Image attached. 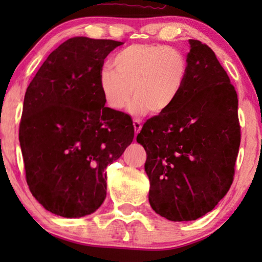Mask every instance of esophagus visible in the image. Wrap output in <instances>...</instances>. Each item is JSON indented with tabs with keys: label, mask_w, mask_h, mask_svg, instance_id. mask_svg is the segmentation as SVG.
Returning <instances> with one entry per match:
<instances>
[{
	"label": "esophagus",
	"mask_w": 262,
	"mask_h": 262,
	"mask_svg": "<svg viewBox=\"0 0 262 262\" xmlns=\"http://www.w3.org/2000/svg\"><path fill=\"white\" fill-rule=\"evenodd\" d=\"M133 126H134V129H135V134H139L140 130L142 129V125L139 120H134L133 122Z\"/></svg>",
	"instance_id": "34e87169"
}]
</instances>
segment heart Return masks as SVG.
<instances>
[{
	"label": "heart",
	"mask_w": 262,
	"mask_h": 262,
	"mask_svg": "<svg viewBox=\"0 0 262 262\" xmlns=\"http://www.w3.org/2000/svg\"><path fill=\"white\" fill-rule=\"evenodd\" d=\"M113 69L99 73V89L106 105L125 110L133 97L130 113H165L183 90L187 62L179 51L159 43H134L114 56Z\"/></svg>",
	"instance_id": "1"
}]
</instances>
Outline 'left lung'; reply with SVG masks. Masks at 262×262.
I'll return each instance as SVG.
<instances>
[{
  "instance_id": "obj_1",
  "label": "left lung",
  "mask_w": 262,
  "mask_h": 262,
  "mask_svg": "<svg viewBox=\"0 0 262 262\" xmlns=\"http://www.w3.org/2000/svg\"><path fill=\"white\" fill-rule=\"evenodd\" d=\"M188 42L179 97L136 137L147 152L150 206L173 222L200 219L224 198L241 144L237 92L227 72L211 48Z\"/></svg>"
}]
</instances>
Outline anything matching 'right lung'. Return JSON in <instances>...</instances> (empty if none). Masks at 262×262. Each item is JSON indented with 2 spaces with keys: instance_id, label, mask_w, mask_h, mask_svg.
I'll use <instances>...</instances> for the list:
<instances>
[{
  "instance_id": "add662e5",
  "label": "right lung",
  "mask_w": 262,
  "mask_h": 262,
  "mask_svg": "<svg viewBox=\"0 0 262 262\" xmlns=\"http://www.w3.org/2000/svg\"><path fill=\"white\" fill-rule=\"evenodd\" d=\"M122 43L70 38L26 89L19 126L26 181L52 214L79 219L98 209L106 168L134 139L129 115L105 107L99 89L104 60Z\"/></svg>"
}]
</instances>
